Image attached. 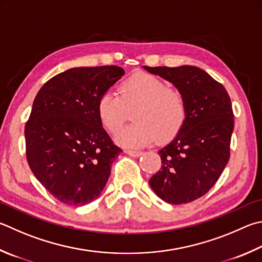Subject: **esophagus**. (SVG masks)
I'll use <instances>...</instances> for the list:
<instances>
[{
	"label": "esophagus",
	"instance_id": "esophagus-1",
	"mask_svg": "<svg viewBox=\"0 0 262 262\" xmlns=\"http://www.w3.org/2000/svg\"><path fill=\"white\" fill-rule=\"evenodd\" d=\"M125 152L127 155H129L130 157H140V156H142L143 155V152L142 151H135V150H125Z\"/></svg>",
	"mask_w": 262,
	"mask_h": 262
}]
</instances>
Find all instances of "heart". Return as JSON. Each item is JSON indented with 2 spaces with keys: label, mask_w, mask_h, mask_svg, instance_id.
Here are the masks:
<instances>
[{
  "label": "heart",
  "mask_w": 262,
  "mask_h": 262,
  "mask_svg": "<svg viewBox=\"0 0 262 262\" xmlns=\"http://www.w3.org/2000/svg\"><path fill=\"white\" fill-rule=\"evenodd\" d=\"M119 95L106 92L99 96L96 112L107 132L117 133L133 110L135 121L118 133L116 142L125 147L149 145L158 139L164 143L172 140L187 119V104L179 89L166 84L155 75L139 72L119 87Z\"/></svg>",
  "instance_id": "obj_1"
}]
</instances>
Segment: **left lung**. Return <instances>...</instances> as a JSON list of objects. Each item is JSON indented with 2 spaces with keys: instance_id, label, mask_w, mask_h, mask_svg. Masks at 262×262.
<instances>
[{
  "instance_id": "1",
  "label": "left lung",
  "mask_w": 262,
  "mask_h": 262,
  "mask_svg": "<svg viewBox=\"0 0 262 262\" xmlns=\"http://www.w3.org/2000/svg\"><path fill=\"white\" fill-rule=\"evenodd\" d=\"M177 87L187 104V119L177 137L158 151L161 168L149 180L157 196L187 204L208 192L230 157L234 113L225 87L196 66L149 68Z\"/></svg>"
}]
</instances>
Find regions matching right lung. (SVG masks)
<instances>
[{"instance_id":"right-lung-1","label":"right lung","mask_w":262,"mask_h":262,"mask_svg":"<svg viewBox=\"0 0 262 262\" xmlns=\"http://www.w3.org/2000/svg\"><path fill=\"white\" fill-rule=\"evenodd\" d=\"M123 74L115 65L70 69L42 85L33 102L25 125L27 163L66 205L95 201L122 152L99 122L96 104Z\"/></svg>"}]
</instances>
